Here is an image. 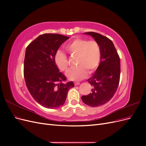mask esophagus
I'll use <instances>...</instances> for the list:
<instances>
[{
    "label": "esophagus",
    "instance_id": "1",
    "mask_svg": "<svg viewBox=\"0 0 146 146\" xmlns=\"http://www.w3.org/2000/svg\"><path fill=\"white\" fill-rule=\"evenodd\" d=\"M74 85L75 86H77L80 85V82H74Z\"/></svg>",
    "mask_w": 146,
    "mask_h": 146
}]
</instances>
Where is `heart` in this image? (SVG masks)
<instances>
[{"label":"heart","instance_id":"obj_1","mask_svg":"<svg viewBox=\"0 0 146 146\" xmlns=\"http://www.w3.org/2000/svg\"><path fill=\"white\" fill-rule=\"evenodd\" d=\"M65 48L71 56H76V68L69 70L66 76L70 80H80L87 74L95 71L100 63L101 49L96 41H88L86 39L76 38L68 43ZM55 63L61 71L68 69L67 56L61 52L55 55Z\"/></svg>","mask_w":146,"mask_h":146}]
</instances>
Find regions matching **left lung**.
Listing matches in <instances>:
<instances>
[{
  "instance_id": "left-lung-1",
  "label": "left lung",
  "mask_w": 146,
  "mask_h": 146,
  "mask_svg": "<svg viewBox=\"0 0 146 146\" xmlns=\"http://www.w3.org/2000/svg\"><path fill=\"white\" fill-rule=\"evenodd\" d=\"M99 43L101 49L100 63L87 81L92 86L91 93L83 96L82 100L92 107L107 103L117 90L120 80V58L111 40L95 32H87Z\"/></svg>"
}]
</instances>
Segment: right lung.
Returning <instances> with one entry per match:
<instances>
[{
	"label": "right lung",
	"mask_w": 146,
	"mask_h": 146,
	"mask_svg": "<svg viewBox=\"0 0 146 146\" xmlns=\"http://www.w3.org/2000/svg\"><path fill=\"white\" fill-rule=\"evenodd\" d=\"M69 38L60 34H43L26 48L24 64L26 86L33 98L47 108L61 107L68 91L74 87L72 82H63L66 78L54 60L58 48Z\"/></svg>",
	"instance_id": "obj_1"
}]
</instances>
